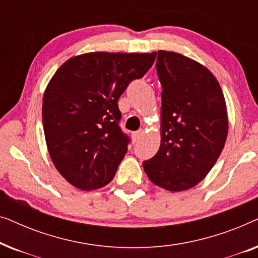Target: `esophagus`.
I'll use <instances>...</instances> for the list:
<instances>
[{"mask_svg": "<svg viewBox=\"0 0 258 258\" xmlns=\"http://www.w3.org/2000/svg\"><path fill=\"white\" fill-rule=\"evenodd\" d=\"M143 130L142 129H140V130H137V132H134L133 134H132V136H133V140H134V142H137V141H139L141 137H142V135H143Z\"/></svg>", "mask_w": 258, "mask_h": 258, "instance_id": "obj_1", "label": "esophagus"}]
</instances>
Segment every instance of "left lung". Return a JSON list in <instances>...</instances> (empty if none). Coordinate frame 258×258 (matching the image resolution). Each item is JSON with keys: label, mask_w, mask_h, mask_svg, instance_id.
I'll return each instance as SVG.
<instances>
[{"label": "left lung", "mask_w": 258, "mask_h": 258, "mask_svg": "<svg viewBox=\"0 0 258 258\" xmlns=\"http://www.w3.org/2000/svg\"><path fill=\"white\" fill-rule=\"evenodd\" d=\"M163 88L161 146L143 162L151 182L169 191L188 190L202 181L223 150L228 135L227 105L209 69L174 51H158Z\"/></svg>", "instance_id": "1"}]
</instances>
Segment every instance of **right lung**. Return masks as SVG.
Instances as JSON below:
<instances>
[{
	"mask_svg": "<svg viewBox=\"0 0 258 258\" xmlns=\"http://www.w3.org/2000/svg\"><path fill=\"white\" fill-rule=\"evenodd\" d=\"M155 58L156 51L88 52L51 77L42 104L45 142L56 169L77 189L102 188L114 178L130 142L118 124V98Z\"/></svg>",
	"mask_w": 258,
	"mask_h": 258,
	"instance_id": "obj_1",
	"label": "right lung"
}]
</instances>
